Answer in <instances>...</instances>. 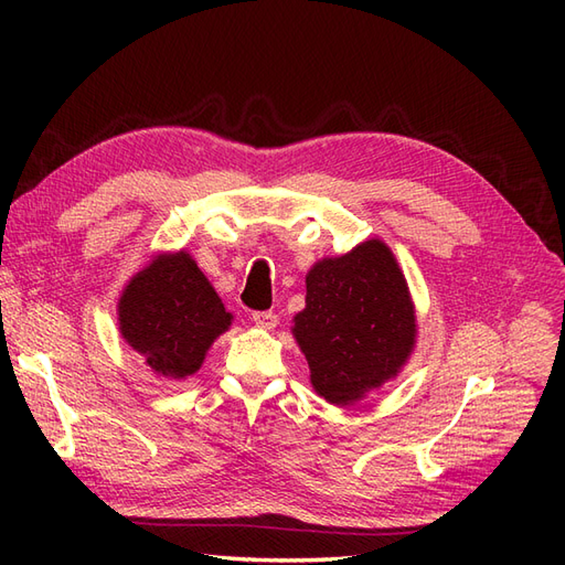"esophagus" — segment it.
Segmentation results:
<instances>
[{
  "label": "esophagus",
  "mask_w": 565,
  "mask_h": 565,
  "mask_svg": "<svg viewBox=\"0 0 565 565\" xmlns=\"http://www.w3.org/2000/svg\"><path fill=\"white\" fill-rule=\"evenodd\" d=\"M252 320H254V324H259V328H264V330H273L278 324V316L273 311H256L252 316Z\"/></svg>",
  "instance_id": "obj_1"
}]
</instances>
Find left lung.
I'll list each match as a JSON object with an SVG mask.
<instances>
[{
	"label": "left lung",
	"instance_id": "8db88e82",
	"mask_svg": "<svg viewBox=\"0 0 565 565\" xmlns=\"http://www.w3.org/2000/svg\"><path fill=\"white\" fill-rule=\"evenodd\" d=\"M292 334L318 396L353 405L396 377L415 349V303L382 241H367L306 273V309Z\"/></svg>",
	"mask_w": 565,
	"mask_h": 565
}]
</instances>
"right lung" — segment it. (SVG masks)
<instances>
[{"label": "right lung", "instance_id": "right-lung-1", "mask_svg": "<svg viewBox=\"0 0 565 565\" xmlns=\"http://www.w3.org/2000/svg\"><path fill=\"white\" fill-rule=\"evenodd\" d=\"M119 334L164 380L195 374L233 316L188 252L160 254L136 273L117 303Z\"/></svg>", "mask_w": 565, "mask_h": 565}]
</instances>
